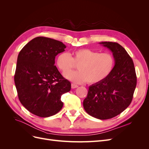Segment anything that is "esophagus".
<instances>
[{"label":"esophagus","mask_w":149,"mask_h":149,"mask_svg":"<svg viewBox=\"0 0 149 149\" xmlns=\"http://www.w3.org/2000/svg\"><path fill=\"white\" fill-rule=\"evenodd\" d=\"M78 85H76V84H73V83L71 84V88L72 89H74V88H78Z\"/></svg>","instance_id":"obj_1"}]
</instances>
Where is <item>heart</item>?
Returning a JSON list of instances; mask_svg holds the SVG:
<instances>
[{"mask_svg":"<svg viewBox=\"0 0 149 149\" xmlns=\"http://www.w3.org/2000/svg\"><path fill=\"white\" fill-rule=\"evenodd\" d=\"M58 68L65 74L78 65L79 70L65 76L75 83L88 82L97 84L106 79L113 71L115 60L111 54L102 53L88 48L79 49L70 55L61 53L56 58Z\"/></svg>","mask_w":149,"mask_h":149,"instance_id":"b5f03b06","label":"heart"}]
</instances>
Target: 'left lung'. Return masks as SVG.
<instances>
[{
  "mask_svg": "<svg viewBox=\"0 0 149 149\" xmlns=\"http://www.w3.org/2000/svg\"><path fill=\"white\" fill-rule=\"evenodd\" d=\"M100 44L111 51L115 65L106 79L89 87L83 107L90 116L104 120L119 115L130 105L136 87L137 76L132 58L120 45L111 42Z\"/></svg>",
  "mask_w": 149,
  "mask_h": 149,
  "instance_id": "8db88e82",
  "label": "left lung"
}]
</instances>
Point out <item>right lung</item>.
Instances as JSON below:
<instances>
[{"instance_id": "1", "label": "right lung", "mask_w": 149, "mask_h": 149, "mask_svg": "<svg viewBox=\"0 0 149 149\" xmlns=\"http://www.w3.org/2000/svg\"><path fill=\"white\" fill-rule=\"evenodd\" d=\"M66 47L58 40L38 37L25 45L18 55L15 87L22 104L31 113L47 118L63 107L61 97L70 91L71 83L55 66V59Z\"/></svg>"}]
</instances>
